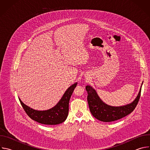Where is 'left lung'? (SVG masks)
Wrapping results in <instances>:
<instances>
[{"label":"left lung","instance_id":"obj_1","mask_svg":"<svg viewBox=\"0 0 150 150\" xmlns=\"http://www.w3.org/2000/svg\"><path fill=\"white\" fill-rule=\"evenodd\" d=\"M141 87L137 97L131 103L115 107L104 103L100 99L96 91L90 85H87L85 89L88 93L87 101L91 114L97 119L104 122H113L125 117L135 109L141 96Z\"/></svg>","mask_w":150,"mask_h":150}]
</instances>
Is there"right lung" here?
<instances>
[{
	"label": "right lung",
	"mask_w": 150,
	"mask_h": 150,
	"mask_svg": "<svg viewBox=\"0 0 150 150\" xmlns=\"http://www.w3.org/2000/svg\"><path fill=\"white\" fill-rule=\"evenodd\" d=\"M77 82L72 84L64 93L61 99L53 108L47 110H36L25 105L19 98V101L28 116L33 120L45 125H58L65 121L68 115L69 102Z\"/></svg>",
	"instance_id": "add662e5"
}]
</instances>
